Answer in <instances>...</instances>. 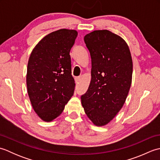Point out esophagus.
Masks as SVG:
<instances>
[{
  "mask_svg": "<svg viewBox=\"0 0 160 160\" xmlns=\"http://www.w3.org/2000/svg\"><path fill=\"white\" fill-rule=\"evenodd\" d=\"M81 80V78L80 77H76V78H75V80H76V84H78L80 82V81Z\"/></svg>",
  "mask_w": 160,
  "mask_h": 160,
  "instance_id": "obj_1",
  "label": "esophagus"
}]
</instances>
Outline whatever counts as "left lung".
Segmentation results:
<instances>
[{"mask_svg": "<svg viewBox=\"0 0 160 160\" xmlns=\"http://www.w3.org/2000/svg\"><path fill=\"white\" fill-rule=\"evenodd\" d=\"M91 58V79L81 103L97 127L107 125L125 103L132 82V60L125 40L108 30L84 37Z\"/></svg>", "mask_w": 160, "mask_h": 160, "instance_id": "obj_1", "label": "left lung"}]
</instances>
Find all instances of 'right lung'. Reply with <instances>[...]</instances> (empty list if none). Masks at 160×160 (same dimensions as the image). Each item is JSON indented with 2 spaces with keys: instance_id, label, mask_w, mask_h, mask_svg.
Returning <instances> with one entry per match:
<instances>
[{
  "instance_id": "add662e5",
  "label": "right lung",
  "mask_w": 160,
  "mask_h": 160,
  "mask_svg": "<svg viewBox=\"0 0 160 160\" xmlns=\"http://www.w3.org/2000/svg\"><path fill=\"white\" fill-rule=\"evenodd\" d=\"M77 36L74 29L53 32L40 40L29 56L28 96L33 110L45 122L58 117L73 95L76 83L69 53Z\"/></svg>"
}]
</instances>
